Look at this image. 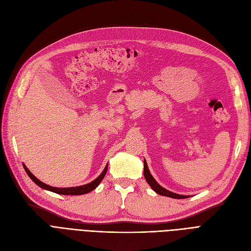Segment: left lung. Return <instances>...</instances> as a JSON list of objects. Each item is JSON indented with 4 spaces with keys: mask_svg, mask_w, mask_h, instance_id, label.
Returning a JSON list of instances; mask_svg holds the SVG:
<instances>
[{
    "mask_svg": "<svg viewBox=\"0 0 251 251\" xmlns=\"http://www.w3.org/2000/svg\"><path fill=\"white\" fill-rule=\"evenodd\" d=\"M144 177L146 179V181H148L149 185L152 188V190L154 192H157L158 194L160 195H164V196H168V197H171V198H176V200H181V198H188L190 196H187V195H179V194H176V193H172L170 191H168V190H166L165 188L161 187L157 181L154 180V178L152 177V176L151 175V172L149 170V167H148V164H146L145 160H144Z\"/></svg>",
    "mask_w": 251,
    "mask_h": 251,
    "instance_id": "8db88e82",
    "label": "left lung"
}]
</instances>
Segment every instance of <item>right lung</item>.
<instances>
[{
	"mask_svg": "<svg viewBox=\"0 0 251 251\" xmlns=\"http://www.w3.org/2000/svg\"><path fill=\"white\" fill-rule=\"evenodd\" d=\"M24 168L25 170V172H27V175L30 176V178L35 183L37 186L46 189V190H49V191H51V192H55V193H58V194H63V195H82V194H86V193H89L91 192L92 190L96 189L100 181L102 180V178L105 177L106 176V172L108 170V165L105 167V169H103V171L100 174V176L99 177H97L96 179H94L93 181H91V183L87 184V185H84V186H79V187H72V188H55V187H50L45 183H42V181H40L38 178H36L35 176H34L31 172L29 171V169L25 167L24 165Z\"/></svg>",
	"mask_w": 251,
	"mask_h": 251,
	"instance_id": "add662e5",
	"label": "right lung"
}]
</instances>
